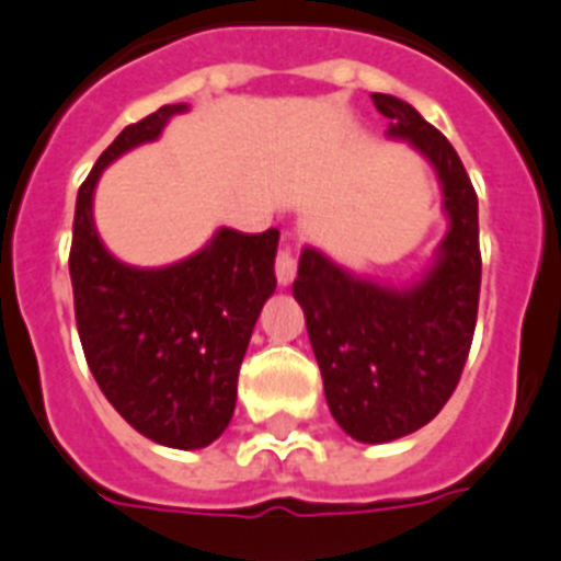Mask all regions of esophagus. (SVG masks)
Returning a JSON list of instances; mask_svg holds the SVG:
<instances>
[{"label": "esophagus", "instance_id": "1", "mask_svg": "<svg viewBox=\"0 0 561 561\" xmlns=\"http://www.w3.org/2000/svg\"><path fill=\"white\" fill-rule=\"evenodd\" d=\"M296 276V253L294 248H279V253H276V279H279L282 287H287L290 282H294Z\"/></svg>", "mask_w": 561, "mask_h": 561}]
</instances>
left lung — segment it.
Masks as SVG:
<instances>
[{"label":"left lung","mask_w":561,"mask_h":561,"mask_svg":"<svg viewBox=\"0 0 561 561\" xmlns=\"http://www.w3.org/2000/svg\"><path fill=\"white\" fill-rule=\"evenodd\" d=\"M389 118L387 138L407 140L432 169L449 228L412 282L389 285L353 274L305 245L294 296L330 415L358 443H392L446 407L469 358L480 301L477 194L455 146L396 95L373 92Z\"/></svg>","instance_id":"1"}]
</instances>
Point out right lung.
<instances>
[{"instance_id":"1","label":"right lung","mask_w":561,"mask_h":561,"mask_svg":"<svg viewBox=\"0 0 561 561\" xmlns=\"http://www.w3.org/2000/svg\"><path fill=\"white\" fill-rule=\"evenodd\" d=\"M188 104H165L106 146L76 199L70 279L87 364L135 432L169 449H206L237 407V378L260 310L276 290L279 231L217 228L186 260L121 262L101 240L92 199L121 154L152 144Z\"/></svg>"}]
</instances>
